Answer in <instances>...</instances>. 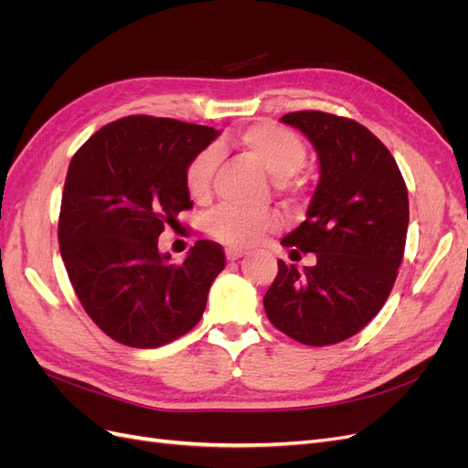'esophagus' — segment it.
<instances>
[{
  "instance_id": "obj_1",
  "label": "esophagus",
  "mask_w": 468,
  "mask_h": 468,
  "mask_svg": "<svg viewBox=\"0 0 468 468\" xmlns=\"http://www.w3.org/2000/svg\"><path fill=\"white\" fill-rule=\"evenodd\" d=\"M224 253H226V260H229V261H236V260L244 256V251L238 250V248H226Z\"/></svg>"
}]
</instances>
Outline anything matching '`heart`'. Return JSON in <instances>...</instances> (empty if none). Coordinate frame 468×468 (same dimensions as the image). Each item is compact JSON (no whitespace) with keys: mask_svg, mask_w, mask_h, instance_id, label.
<instances>
[{"mask_svg":"<svg viewBox=\"0 0 468 468\" xmlns=\"http://www.w3.org/2000/svg\"><path fill=\"white\" fill-rule=\"evenodd\" d=\"M232 144L246 158L256 162L275 181H287L301 172L308 152L299 134L273 122H256L239 133ZM217 167L215 150H203L186 169V189L193 201H207L212 189ZM205 232L218 242L234 248H246L261 242L275 232L281 220L275 212H246L236 207H218L203 222Z\"/></svg>","mask_w":468,"mask_h":468,"instance_id":"obj_1","label":"heart"}]
</instances>
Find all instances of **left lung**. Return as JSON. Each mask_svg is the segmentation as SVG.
Listing matches in <instances>:
<instances>
[{"label": "left lung", "mask_w": 468, "mask_h": 468, "mask_svg": "<svg viewBox=\"0 0 468 468\" xmlns=\"http://www.w3.org/2000/svg\"><path fill=\"white\" fill-rule=\"evenodd\" d=\"M281 121L313 143L320 179L306 220L281 239L292 253H316V265L277 261L263 296L277 330L304 346H332L356 335L387 303L402 263L408 189L387 146L363 124L322 111Z\"/></svg>", "instance_id": "1"}]
</instances>
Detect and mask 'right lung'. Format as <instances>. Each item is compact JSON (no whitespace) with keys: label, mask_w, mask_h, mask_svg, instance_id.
Returning <instances> with one entry per match:
<instances>
[{"label":"right lung","mask_w":468,"mask_h":468,"mask_svg":"<svg viewBox=\"0 0 468 468\" xmlns=\"http://www.w3.org/2000/svg\"><path fill=\"white\" fill-rule=\"evenodd\" d=\"M220 133L134 115L99 129L68 167L58 242L83 310L115 342L152 349L201 320L224 251L199 239L183 263L158 250L165 224L193 207L186 169Z\"/></svg>","instance_id":"add662e5"}]
</instances>
